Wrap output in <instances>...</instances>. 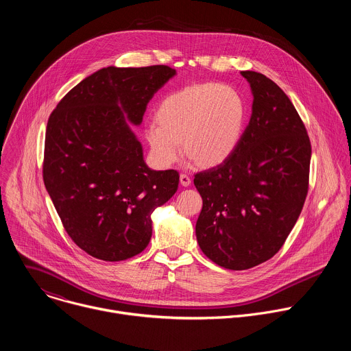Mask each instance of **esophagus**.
<instances>
[{
    "label": "esophagus",
    "instance_id": "esophagus-1",
    "mask_svg": "<svg viewBox=\"0 0 351 351\" xmlns=\"http://www.w3.org/2000/svg\"><path fill=\"white\" fill-rule=\"evenodd\" d=\"M190 183H191V178L187 173H182L180 175V184L186 187V186H190Z\"/></svg>",
    "mask_w": 351,
    "mask_h": 351
}]
</instances>
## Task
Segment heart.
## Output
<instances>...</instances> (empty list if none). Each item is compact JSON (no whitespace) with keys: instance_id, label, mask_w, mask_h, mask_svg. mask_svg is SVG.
I'll return each mask as SVG.
<instances>
[{"instance_id":"1","label":"heart","mask_w":351,"mask_h":351,"mask_svg":"<svg viewBox=\"0 0 351 351\" xmlns=\"http://www.w3.org/2000/svg\"><path fill=\"white\" fill-rule=\"evenodd\" d=\"M247 118V101L236 87L194 84L164 97L157 121L147 123L144 134L154 162L161 168L179 160L182 145L199 167H215L237 149Z\"/></svg>"}]
</instances>
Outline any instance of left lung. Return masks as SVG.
<instances>
[{
    "label": "left lung",
    "instance_id": "left-lung-1",
    "mask_svg": "<svg viewBox=\"0 0 351 351\" xmlns=\"http://www.w3.org/2000/svg\"><path fill=\"white\" fill-rule=\"evenodd\" d=\"M253 114L225 162L194 175L203 198L195 236L217 265L241 271L272 258L286 241L308 193L311 143L283 90L244 71Z\"/></svg>",
    "mask_w": 351,
    "mask_h": 351
}]
</instances>
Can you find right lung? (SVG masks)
Wrapping results in <instances>:
<instances>
[{
    "mask_svg": "<svg viewBox=\"0 0 351 351\" xmlns=\"http://www.w3.org/2000/svg\"><path fill=\"white\" fill-rule=\"evenodd\" d=\"M176 71L108 66L75 86L48 118L43 179L69 237L87 254L123 261L152 239V214L176 193L179 172L153 171L128 119Z\"/></svg>",
    "mask_w": 351,
    "mask_h": 351,
    "instance_id": "right-lung-1",
    "label": "right lung"
}]
</instances>
